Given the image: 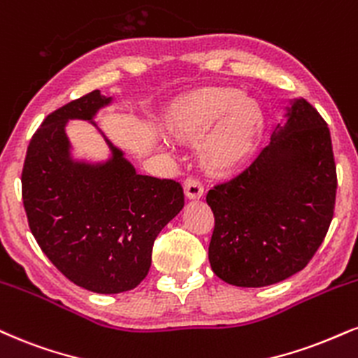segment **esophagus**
<instances>
[{
    "instance_id": "obj_1",
    "label": "esophagus",
    "mask_w": 358,
    "mask_h": 358,
    "mask_svg": "<svg viewBox=\"0 0 358 358\" xmlns=\"http://www.w3.org/2000/svg\"><path fill=\"white\" fill-rule=\"evenodd\" d=\"M183 190L185 195L188 198H193V200H195V198H201L203 196V183L198 178H195V176H190V178L185 180Z\"/></svg>"
}]
</instances>
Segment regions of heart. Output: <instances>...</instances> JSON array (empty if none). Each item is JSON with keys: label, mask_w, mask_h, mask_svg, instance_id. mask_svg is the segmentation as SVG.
I'll use <instances>...</instances> for the list:
<instances>
[{"label": "heart", "mask_w": 358, "mask_h": 358, "mask_svg": "<svg viewBox=\"0 0 358 358\" xmlns=\"http://www.w3.org/2000/svg\"><path fill=\"white\" fill-rule=\"evenodd\" d=\"M165 127L180 141L203 134L198 143L201 165L220 175L248 157L264 128V115L236 90L210 86L176 98L166 110Z\"/></svg>", "instance_id": "obj_1"}]
</instances>
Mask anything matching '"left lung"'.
I'll use <instances>...</instances> for the list:
<instances>
[{"label": "left lung", "instance_id": "8db88e82", "mask_svg": "<svg viewBox=\"0 0 358 358\" xmlns=\"http://www.w3.org/2000/svg\"><path fill=\"white\" fill-rule=\"evenodd\" d=\"M337 166L330 130L308 101L242 173L206 195L212 270L236 287H266L308 265L334 218Z\"/></svg>", "mask_w": 358, "mask_h": 358}]
</instances>
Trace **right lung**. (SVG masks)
Returning a JSON list of instances; mask_svg holds the SVG:
<instances>
[{
  "mask_svg": "<svg viewBox=\"0 0 358 358\" xmlns=\"http://www.w3.org/2000/svg\"><path fill=\"white\" fill-rule=\"evenodd\" d=\"M108 103L94 90L46 116L21 173L34 240L64 277L96 294L135 288L148 275L155 238L183 208L182 185L138 175L116 148L101 166L70 160L64 124L92 120Z\"/></svg>",
  "mask_w": 358,
  "mask_h": 358,
  "instance_id": "right-lung-1",
  "label": "right lung"
}]
</instances>
